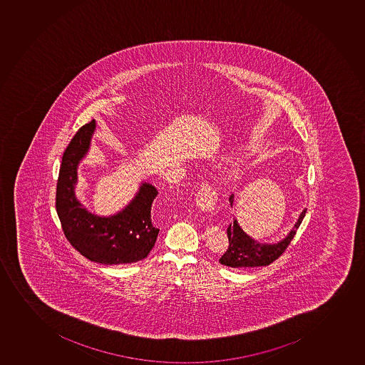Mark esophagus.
Segmentation results:
<instances>
[{
    "label": "esophagus",
    "instance_id": "34e87169",
    "mask_svg": "<svg viewBox=\"0 0 365 365\" xmlns=\"http://www.w3.org/2000/svg\"><path fill=\"white\" fill-rule=\"evenodd\" d=\"M196 205L200 208L201 211L211 212L215 210L217 204V192L212 185L208 183H202L199 192L196 194Z\"/></svg>",
    "mask_w": 365,
    "mask_h": 365
}]
</instances>
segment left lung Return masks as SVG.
I'll list each match as a JSON object with an SVG mask.
<instances>
[{"label":"left lung","instance_id":"1","mask_svg":"<svg viewBox=\"0 0 365 365\" xmlns=\"http://www.w3.org/2000/svg\"><path fill=\"white\" fill-rule=\"evenodd\" d=\"M229 202L232 207L234 204V195H230ZM306 208L300 213L299 220L295 223L294 227L290 230L289 234L277 243H260L243 232L240 227L237 220H234V223H230L227 227V240L229 246L220 263L230 267H257L270 265L279 255L286 251L290 241L295 236V232L300 227L304 217H305Z\"/></svg>","mask_w":365,"mask_h":365}]
</instances>
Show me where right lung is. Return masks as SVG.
<instances>
[{
  "label": "right lung",
  "mask_w": 365,
  "mask_h": 365,
  "mask_svg": "<svg viewBox=\"0 0 365 365\" xmlns=\"http://www.w3.org/2000/svg\"><path fill=\"white\" fill-rule=\"evenodd\" d=\"M91 120L76 133L63 155L56 185V212L63 234L86 259L105 265L136 263L145 259L157 241L152 204L158 195L154 185L142 183L131 202L113 216L100 217L77 200V170L91 148L95 131Z\"/></svg>",
  "instance_id": "obj_1"
}]
</instances>
